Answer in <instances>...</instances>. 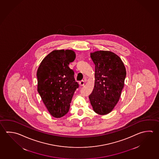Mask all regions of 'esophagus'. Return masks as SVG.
Returning <instances> with one entry per match:
<instances>
[{
	"label": "esophagus",
	"instance_id": "34e87169",
	"mask_svg": "<svg viewBox=\"0 0 159 159\" xmlns=\"http://www.w3.org/2000/svg\"><path fill=\"white\" fill-rule=\"evenodd\" d=\"M79 84H80V86H84V81H80V83H79Z\"/></svg>",
	"mask_w": 159,
	"mask_h": 159
}]
</instances>
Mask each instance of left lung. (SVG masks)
Instances as JSON below:
<instances>
[{"instance_id":"left-lung-1","label":"left lung","mask_w":159,"mask_h":159,"mask_svg":"<svg viewBox=\"0 0 159 159\" xmlns=\"http://www.w3.org/2000/svg\"><path fill=\"white\" fill-rule=\"evenodd\" d=\"M90 57L95 65V80L89 99L93 111L104 116L110 113L119 100L126 69L120 58L110 51L91 52Z\"/></svg>"}]
</instances>
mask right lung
Here are the masks:
<instances>
[{
  "label": "right lung",
  "mask_w": 159,
  "mask_h": 159,
  "mask_svg": "<svg viewBox=\"0 0 159 159\" xmlns=\"http://www.w3.org/2000/svg\"><path fill=\"white\" fill-rule=\"evenodd\" d=\"M72 50H54L43 58L37 70L38 91L52 116L61 118L68 112L79 87L69 64L75 61Z\"/></svg>",
  "instance_id": "add662e5"
}]
</instances>
